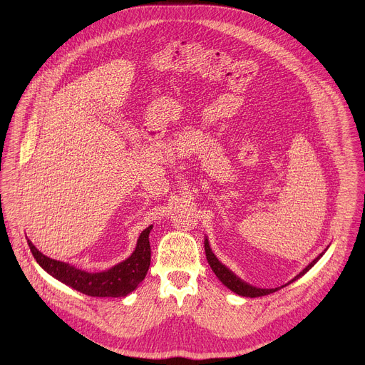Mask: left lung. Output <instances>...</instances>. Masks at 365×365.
Instances as JSON below:
<instances>
[{
  "mask_svg": "<svg viewBox=\"0 0 365 365\" xmlns=\"http://www.w3.org/2000/svg\"><path fill=\"white\" fill-rule=\"evenodd\" d=\"M205 252H206L207 263H210L212 272H214V273L217 274V277L222 282V284L227 286V287H228L230 290H232L234 293H237V294H240V296H245V297H259V296H266V294H270V293L277 292L279 289H282V287H284V286L293 283V282L297 280L299 277H302L306 272H309L312 267H314L315 263L318 262V259L324 255V252L319 254V255L314 259V262H312L309 266H306V267H304L294 279H292L287 284H284V286H282V287H276V289H259V287H254V286L245 283V282L241 280L238 276H235L230 269H227L222 263H220V259L217 258V255L212 252V250H211V247H210V241H207V238H205Z\"/></svg>",
  "mask_w": 365,
  "mask_h": 365,
  "instance_id": "8db88e82",
  "label": "left lung"
}]
</instances>
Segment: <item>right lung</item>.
I'll return each mask as SVG.
<instances>
[{"label":"right lung","mask_w":365,"mask_h":365,"mask_svg":"<svg viewBox=\"0 0 365 365\" xmlns=\"http://www.w3.org/2000/svg\"><path fill=\"white\" fill-rule=\"evenodd\" d=\"M151 228L153 225L140 234L135 250L127 259L110 270L99 273H88L68 263L58 262L41 254L30 240L27 242L40 267L59 282L93 297H124L144 280L148 272L151 257L148 234Z\"/></svg>","instance_id":"1"}]
</instances>
